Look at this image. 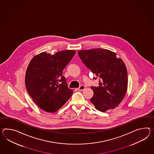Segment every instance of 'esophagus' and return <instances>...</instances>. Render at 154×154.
<instances>
[{
  "label": "esophagus",
  "mask_w": 154,
  "mask_h": 154,
  "mask_svg": "<svg viewBox=\"0 0 154 154\" xmlns=\"http://www.w3.org/2000/svg\"><path fill=\"white\" fill-rule=\"evenodd\" d=\"M85 88H86V87H85V85H81L79 87L78 90H79V91H82L83 90H85Z\"/></svg>",
  "instance_id": "esophagus-1"
}]
</instances>
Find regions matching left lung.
<instances>
[{
    "instance_id": "8db88e82",
    "label": "left lung",
    "mask_w": 154,
    "mask_h": 154,
    "mask_svg": "<svg viewBox=\"0 0 154 154\" xmlns=\"http://www.w3.org/2000/svg\"><path fill=\"white\" fill-rule=\"evenodd\" d=\"M78 54L84 64L96 75L93 80L99 79L97 87H91L94 91L91 102L102 112L116 107L128 88V72L123 60L107 49L83 50Z\"/></svg>"
}]
</instances>
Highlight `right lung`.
I'll list each match as a JSON object with an SVG mask.
<instances>
[{"label": "right lung", "mask_w": 154, "mask_h": 154, "mask_svg": "<svg viewBox=\"0 0 154 154\" xmlns=\"http://www.w3.org/2000/svg\"><path fill=\"white\" fill-rule=\"evenodd\" d=\"M75 52L63 51L51 55L43 52L34 57L26 74V90L34 102L48 112H55L73 94L62 75Z\"/></svg>", "instance_id": "right-lung-1"}]
</instances>
